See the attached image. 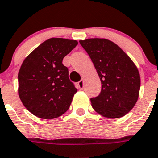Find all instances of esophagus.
I'll return each instance as SVG.
<instances>
[{"label": "esophagus", "instance_id": "obj_1", "mask_svg": "<svg viewBox=\"0 0 158 158\" xmlns=\"http://www.w3.org/2000/svg\"><path fill=\"white\" fill-rule=\"evenodd\" d=\"M78 85H79V87L80 89H83V87H84V83H83V79H81L80 81L78 83Z\"/></svg>", "mask_w": 158, "mask_h": 158}]
</instances>
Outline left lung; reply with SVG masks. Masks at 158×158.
Wrapping results in <instances>:
<instances>
[{
	"instance_id": "1",
	"label": "left lung",
	"mask_w": 158,
	"mask_h": 158,
	"mask_svg": "<svg viewBox=\"0 0 158 158\" xmlns=\"http://www.w3.org/2000/svg\"><path fill=\"white\" fill-rule=\"evenodd\" d=\"M97 71L102 87L91 106L104 117L116 119L125 116L139 97L140 77L135 63L124 50L105 38L79 41Z\"/></svg>"
}]
</instances>
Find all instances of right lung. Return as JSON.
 <instances>
[{
  "label": "right lung",
  "mask_w": 158,
  "mask_h": 158,
  "mask_svg": "<svg viewBox=\"0 0 158 158\" xmlns=\"http://www.w3.org/2000/svg\"><path fill=\"white\" fill-rule=\"evenodd\" d=\"M78 45L76 40L52 38L23 61L18 72V95L37 117L50 120L67 112L77 92L63 59Z\"/></svg>",
  "instance_id": "obj_1"
}]
</instances>
